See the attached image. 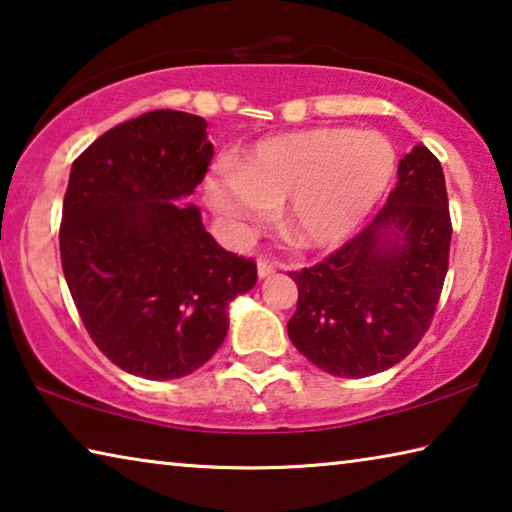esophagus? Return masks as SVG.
<instances>
[{
    "instance_id": "esophagus-1",
    "label": "esophagus",
    "mask_w": 512,
    "mask_h": 512,
    "mask_svg": "<svg viewBox=\"0 0 512 512\" xmlns=\"http://www.w3.org/2000/svg\"><path fill=\"white\" fill-rule=\"evenodd\" d=\"M275 271H277V264L268 262V259H259V262H257V275L259 277H268V275H273Z\"/></svg>"
}]
</instances>
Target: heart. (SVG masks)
Returning <instances> with one entry per match:
<instances>
[{"instance_id": "1", "label": "heart", "mask_w": 512, "mask_h": 512, "mask_svg": "<svg viewBox=\"0 0 512 512\" xmlns=\"http://www.w3.org/2000/svg\"><path fill=\"white\" fill-rule=\"evenodd\" d=\"M397 155L384 135L341 126L309 128L266 140L237 167H219L205 196L232 235H246L284 201V225L302 246L348 239L381 203Z\"/></svg>"}]
</instances>
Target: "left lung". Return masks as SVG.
<instances>
[{"mask_svg": "<svg viewBox=\"0 0 512 512\" xmlns=\"http://www.w3.org/2000/svg\"><path fill=\"white\" fill-rule=\"evenodd\" d=\"M449 244L443 167L420 144L400 160L397 185L370 225L323 262L289 273L298 284L291 343L334 377L400 363L436 314Z\"/></svg>", "mask_w": 512, "mask_h": 512, "instance_id": "1", "label": "left lung"}]
</instances>
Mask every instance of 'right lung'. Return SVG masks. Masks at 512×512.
<instances>
[{
	"label": "right lung",
	"mask_w": 512,
	"mask_h": 512,
	"mask_svg": "<svg viewBox=\"0 0 512 512\" xmlns=\"http://www.w3.org/2000/svg\"><path fill=\"white\" fill-rule=\"evenodd\" d=\"M205 119L151 110L94 140L72 164L60 262L94 345L144 379L185 377L221 348L228 305L257 282L255 259L221 248L178 203L214 155Z\"/></svg>",
	"instance_id": "right-lung-1"
}]
</instances>
